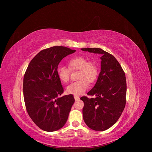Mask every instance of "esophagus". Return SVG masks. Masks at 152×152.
<instances>
[{"instance_id":"esophagus-1","label":"esophagus","mask_w":152,"mask_h":152,"mask_svg":"<svg viewBox=\"0 0 152 152\" xmlns=\"http://www.w3.org/2000/svg\"><path fill=\"white\" fill-rule=\"evenodd\" d=\"M74 98H75V99L76 100L79 99V96H77V95H74Z\"/></svg>"}]
</instances>
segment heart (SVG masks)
<instances>
[{
    "mask_svg": "<svg viewBox=\"0 0 152 152\" xmlns=\"http://www.w3.org/2000/svg\"><path fill=\"white\" fill-rule=\"evenodd\" d=\"M68 64L71 71H79L77 77L79 80L68 85L66 91L68 94L75 95H81L89 87V82L93 83L95 81L99 73L98 68L94 63L89 61L83 56H77L70 59ZM69 69L61 65H59L57 68L58 77L63 83H66L69 80L71 72Z\"/></svg>",
    "mask_w": 152,
    "mask_h": 152,
    "instance_id": "b5f03b06",
    "label": "heart"
}]
</instances>
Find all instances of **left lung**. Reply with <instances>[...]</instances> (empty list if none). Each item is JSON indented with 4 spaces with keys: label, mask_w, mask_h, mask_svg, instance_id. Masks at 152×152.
<instances>
[{
    "label": "left lung",
    "mask_w": 152,
    "mask_h": 152,
    "mask_svg": "<svg viewBox=\"0 0 152 152\" xmlns=\"http://www.w3.org/2000/svg\"><path fill=\"white\" fill-rule=\"evenodd\" d=\"M87 51L102 55L101 71L96 84L87 92L95 98L83 96L84 121L91 129L103 131L118 120L126 102V80L124 71L113 55L99 48H84Z\"/></svg>",
    "instance_id": "obj_1"
}]
</instances>
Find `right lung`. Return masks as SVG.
Listing matches in <instances>:
<instances>
[{
    "mask_svg": "<svg viewBox=\"0 0 152 152\" xmlns=\"http://www.w3.org/2000/svg\"><path fill=\"white\" fill-rule=\"evenodd\" d=\"M75 50L54 46L39 52L31 60L23 78L27 112L43 131H57L65 124L75 99L72 94L58 97L63 88L57 74L59 63Z\"/></svg>",
    "mask_w": 152,
    "mask_h": 152,
    "instance_id": "1",
    "label": "right lung"
}]
</instances>
